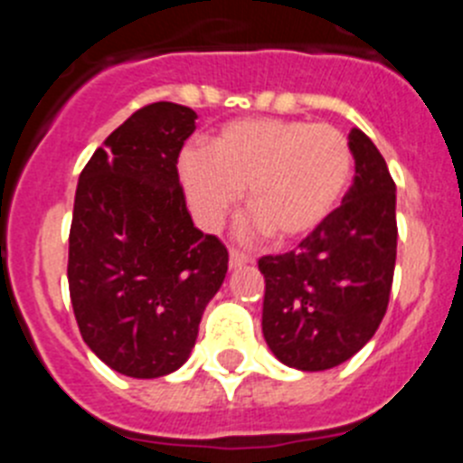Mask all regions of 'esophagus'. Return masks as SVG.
<instances>
[{
  "label": "esophagus",
  "instance_id": "34e87169",
  "mask_svg": "<svg viewBox=\"0 0 463 463\" xmlns=\"http://www.w3.org/2000/svg\"><path fill=\"white\" fill-rule=\"evenodd\" d=\"M243 264H252V257L245 255V252L236 250V248H229V267L239 269Z\"/></svg>",
  "mask_w": 463,
  "mask_h": 463
}]
</instances>
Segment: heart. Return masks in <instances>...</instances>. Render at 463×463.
Instances as JSON below:
<instances>
[{
	"mask_svg": "<svg viewBox=\"0 0 463 463\" xmlns=\"http://www.w3.org/2000/svg\"><path fill=\"white\" fill-rule=\"evenodd\" d=\"M181 181L203 227H218L245 190L250 234L282 243L320 229L353 181V146L341 129L308 120L250 118L224 125L211 150L181 153Z\"/></svg>",
	"mask_w": 463,
	"mask_h": 463,
	"instance_id": "heart-1",
	"label": "heart"
}]
</instances>
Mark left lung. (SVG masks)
<instances>
[{
	"label": "left lung",
	"mask_w": 463,
	"mask_h": 463,
	"mask_svg": "<svg viewBox=\"0 0 463 463\" xmlns=\"http://www.w3.org/2000/svg\"><path fill=\"white\" fill-rule=\"evenodd\" d=\"M354 181L331 218L285 255L260 260L261 331L298 371H326L373 338L390 304L396 264V185L362 129L350 132Z\"/></svg>",
	"instance_id": "8db88e82"
}]
</instances>
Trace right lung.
<instances>
[{"instance_id": "1", "label": "right lung", "mask_w": 463, "mask_h": 463, "mask_svg": "<svg viewBox=\"0 0 463 463\" xmlns=\"http://www.w3.org/2000/svg\"><path fill=\"white\" fill-rule=\"evenodd\" d=\"M194 120L181 104L143 106L94 150L76 187L73 315L90 350L129 378L181 369L227 273V248L194 227L178 181Z\"/></svg>"}]
</instances>
